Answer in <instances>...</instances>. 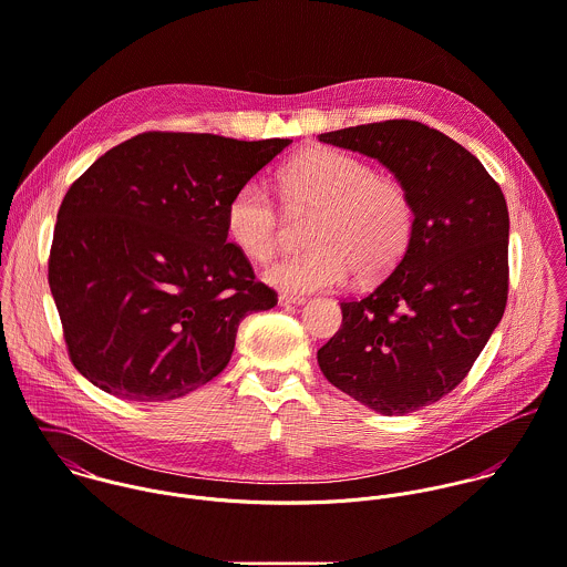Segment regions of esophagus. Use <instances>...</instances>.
<instances>
[{"label": "esophagus", "mask_w": 567, "mask_h": 567, "mask_svg": "<svg viewBox=\"0 0 567 567\" xmlns=\"http://www.w3.org/2000/svg\"><path fill=\"white\" fill-rule=\"evenodd\" d=\"M278 302H280V307H289V305H302V302H305V298H302V296H289V293H280Z\"/></svg>", "instance_id": "obj_1"}]
</instances>
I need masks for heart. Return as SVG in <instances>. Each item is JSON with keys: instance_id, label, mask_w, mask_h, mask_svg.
Wrapping results in <instances>:
<instances>
[{"instance_id": "b5f03b06", "label": "heart", "mask_w": 567, "mask_h": 567, "mask_svg": "<svg viewBox=\"0 0 567 567\" xmlns=\"http://www.w3.org/2000/svg\"><path fill=\"white\" fill-rule=\"evenodd\" d=\"M278 188L291 219H313L307 227L311 249L265 271L276 289H333L350 271L361 282L379 280L396 267L412 240L416 215L408 188L354 155L333 148L305 151L280 171ZM226 229L245 258L267 262L282 245L285 219L265 188L247 182L227 202Z\"/></svg>"}]
</instances>
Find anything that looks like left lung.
Wrapping results in <instances>:
<instances>
[{
  "instance_id": "obj_1",
  "label": "left lung",
  "mask_w": 567,
  "mask_h": 567,
  "mask_svg": "<svg viewBox=\"0 0 567 567\" xmlns=\"http://www.w3.org/2000/svg\"><path fill=\"white\" fill-rule=\"evenodd\" d=\"M379 159L414 204L412 240L365 296L341 300L324 377L385 416L441 401L468 374L508 300V208L475 155L416 120L318 135Z\"/></svg>"
}]
</instances>
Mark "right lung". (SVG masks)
<instances>
[{
  "instance_id": "add662e5",
  "label": "right lung",
  "mask_w": 567,
  "mask_h": 567,
  "mask_svg": "<svg viewBox=\"0 0 567 567\" xmlns=\"http://www.w3.org/2000/svg\"><path fill=\"white\" fill-rule=\"evenodd\" d=\"M289 144L146 131L70 186L48 282L85 379L120 399L157 403L226 368L240 320L278 302L227 243V202Z\"/></svg>"
}]
</instances>
